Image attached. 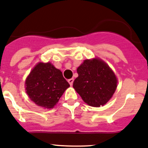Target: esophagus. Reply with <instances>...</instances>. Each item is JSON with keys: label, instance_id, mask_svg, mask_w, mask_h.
Listing matches in <instances>:
<instances>
[{"label": "esophagus", "instance_id": "obj_1", "mask_svg": "<svg viewBox=\"0 0 148 148\" xmlns=\"http://www.w3.org/2000/svg\"><path fill=\"white\" fill-rule=\"evenodd\" d=\"M68 81V83L70 84V85L72 86L73 84V81H74V79H73V78H70V79H68V81Z\"/></svg>", "mask_w": 148, "mask_h": 148}]
</instances>
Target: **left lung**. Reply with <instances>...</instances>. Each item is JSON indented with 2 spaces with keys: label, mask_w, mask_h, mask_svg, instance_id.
I'll use <instances>...</instances> for the list:
<instances>
[{
  "label": "left lung",
  "mask_w": 148,
  "mask_h": 148,
  "mask_svg": "<svg viewBox=\"0 0 148 148\" xmlns=\"http://www.w3.org/2000/svg\"><path fill=\"white\" fill-rule=\"evenodd\" d=\"M77 73L78 77L73 86L87 105L98 108L111 99L117 88L118 80L103 60L99 58L84 60Z\"/></svg>",
  "instance_id": "1"
}]
</instances>
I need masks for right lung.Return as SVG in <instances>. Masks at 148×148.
Listing matches in <instances>:
<instances>
[{"instance_id": "1", "label": "right lung", "mask_w": 148, "mask_h": 148, "mask_svg": "<svg viewBox=\"0 0 148 148\" xmlns=\"http://www.w3.org/2000/svg\"><path fill=\"white\" fill-rule=\"evenodd\" d=\"M69 86L62 73L50 62L38 63L25 81L29 99L38 106L47 109L55 106Z\"/></svg>"}]
</instances>
